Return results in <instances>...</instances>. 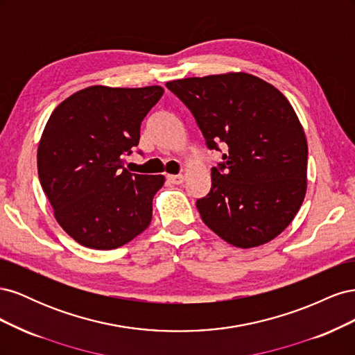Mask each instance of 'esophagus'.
<instances>
[{
	"instance_id": "34e87169",
	"label": "esophagus",
	"mask_w": 355,
	"mask_h": 355,
	"mask_svg": "<svg viewBox=\"0 0 355 355\" xmlns=\"http://www.w3.org/2000/svg\"><path fill=\"white\" fill-rule=\"evenodd\" d=\"M167 180L173 185H180L182 182H184V176H182V175H168Z\"/></svg>"
}]
</instances>
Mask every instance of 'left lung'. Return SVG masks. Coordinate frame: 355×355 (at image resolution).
<instances>
[{"instance_id": "obj_1", "label": "left lung", "mask_w": 355, "mask_h": 355, "mask_svg": "<svg viewBox=\"0 0 355 355\" xmlns=\"http://www.w3.org/2000/svg\"><path fill=\"white\" fill-rule=\"evenodd\" d=\"M194 115L209 149L227 148L197 200L202 222L250 249L282 234L306 192L308 145L292 105L274 85L244 72L168 81Z\"/></svg>"}]
</instances>
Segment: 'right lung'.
Here are the masks:
<instances>
[{
  "mask_svg": "<svg viewBox=\"0 0 355 355\" xmlns=\"http://www.w3.org/2000/svg\"><path fill=\"white\" fill-rule=\"evenodd\" d=\"M163 93L159 85H92L51 112L38 145V176L56 220L81 245L116 249L151 223L164 176L130 173L123 155L139 145L144 118Z\"/></svg>",
  "mask_w": 355,
  "mask_h": 355,
  "instance_id": "obj_1",
  "label": "right lung"
}]
</instances>
